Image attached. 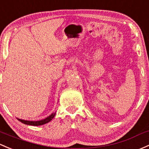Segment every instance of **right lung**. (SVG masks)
<instances>
[{
	"label": "right lung",
	"instance_id": "add662e5",
	"mask_svg": "<svg viewBox=\"0 0 149 149\" xmlns=\"http://www.w3.org/2000/svg\"><path fill=\"white\" fill-rule=\"evenodd\" d=\"M55 115H56V113H52L51 116L47 117V118H45V119L41 120H38V121H31V120H22V119H19V118H18V120H19V121H21V123H24V124L31 125V126H41V125L46 124V123H48L49 121H51V120L54 118Z\"/></svg>",
	"mask_w": 149,
	"mask_h": 149
}]
</instances>
